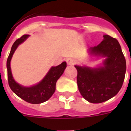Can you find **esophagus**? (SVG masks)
Returning <instances> with one entry per match:
<instances>
[{
	"label": "esophagus",
	"instance_id": "1",
	"mask_svg": "<svg viewBox=\"0 0 131 131\" xmlns=\"http://www.w3.org/2000/svg\"><path fill=\"white\" fill-rule=\"evenodd\" d=\"M67 62L68 65H74L75 64L76 61L74 59H71V58H69L67 60Z\"/></svg>",
	"mask_w": 131,
	"mask_h": 131
}]
</instances>
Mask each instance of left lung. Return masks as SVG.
Returning <instances> with one entry per match:
<instances>
[{
	"label": "left lung",
	"instance_id": "obj_1",
	"mask_svg": "<svg viewBox=\"0 0 131 131\" xmlns=\"http://www.w3.org/2000/svg\"><path fill=\"white\" fill-rule=\"evenodd\" d=\"M103 37L97 46L88 49L92 55L105 57L103 67L92 69L75 66L79 91L92 103H103L116 96L122 88L126 73V60L118 40L109 35Z\"/></svg>",
	"mask_w": 131,
	"mask_h": 131
}]
</instances>
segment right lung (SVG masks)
<instances>
[{"label":"right lung","instance_id":"right-lung-1","mask_svg":"<svg viewBox=\"0 0 131 131\" xmlns=\"http://www.w3.org/2000/svg\"><path fill=\"white\" fill-rule=\"evenodd\" d=\"M28 37V35H24L19 39H17L12 45L7 61L8 82L11 90L21 99L30 103L39 104L47 101L53 95L56 90V82L63 74L64 71L67 67V62H63L58 66L52 67L45 78L35 86L24 87L17 84L12 76L10 62L18 45L23 43Z\"/></svg>","mask_w":131,"mask_h":131}]
</instances>
